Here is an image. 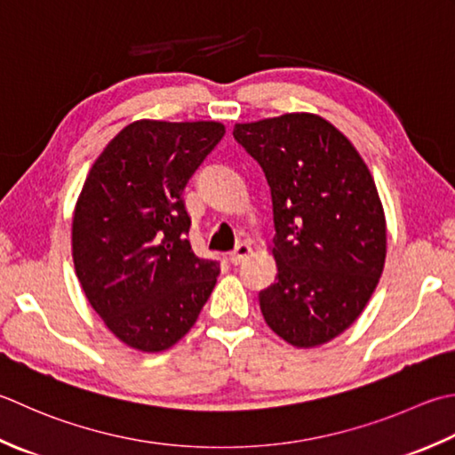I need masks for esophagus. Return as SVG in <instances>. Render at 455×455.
<instances>
[{"label": "esophagus", "mask_w": 455, "mask_h": 455, "mask_svg": "<svg viewBox=\"0 0 455 455\" xmlns=\"http://www.w3.org/2000/svg\"><path fill=\"white\" fill-rule=\"evenodd\" d=\"M251 254H252V246L248 244V243H240V244L235 248V251L228 254V260L236 266V264H240V262H244V258H248Z\"/></svg>", "instance_id": "34e87169"}]
</instances>
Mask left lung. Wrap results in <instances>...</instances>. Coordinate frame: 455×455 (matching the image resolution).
Listing matches in <instances>:
<instances>
[{"instance_id":"8db88e82","label":"left lung","mask_w":455,"mask_h":455,"mask_svg":"<svg viewBox=\"0 0 455 455\" xmlns=\"http://www.w3.org/2000/svg\"><path fill=\"white\" fill-rule=\"evenodd\" d=\"M235 140L264 169L278 282L260 293L266 323L311 349L349 329L387 258V219L359 151L331 122L290 112L236 124Z\"/></svg>"}]
</instances>
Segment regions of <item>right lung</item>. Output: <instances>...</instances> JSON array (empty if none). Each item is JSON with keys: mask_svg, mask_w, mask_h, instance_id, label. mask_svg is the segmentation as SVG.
Instances as JSON below:
<instances>
[{"mask_svg": "<svg viewBox=\"0 0 455 455\" xmlns=\"http://www.w3.org/2000/svg\"><path fill=\"white\" fill-rule=\"evenodd\" d=\"M220 122L136 120L96 157L73 212V260L104 325L141 353L189 333L219 264L193 252L183 189L220 138Z\"/></svg>", "mask_w": 455, "mask_h": 455, "instance_id": "1", "label": "right lung"}]
</instances>
